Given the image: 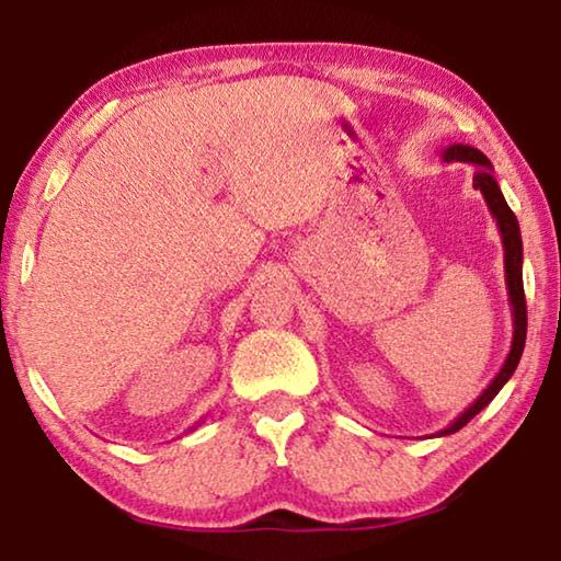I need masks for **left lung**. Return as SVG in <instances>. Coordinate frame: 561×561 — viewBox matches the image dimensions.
Segmentation results:
<instances>
[{
    "label": "left lung",
    "mask_w": 561,
    "mask_h": 561,
    "mask_svg": "<svg viewBox=\"0 0 561 561\" xmlns=\"http://www.w3.org/2000/svg\"><path fill=\"white\" fill-rule=\"evenodd\" d=\"M443 161H458V163H471L476 173H473V188H479L483 194V201H486L491 216L496 219V227L501 233V244H504V274H506V289H508V305H512V320H514V334H512V350H508L504 365L496 373V378L489 382V388L481 392L479 398L473 400L466 411L456 417L454 423H448L446 428L438 431L436 436H450V433L461 431L463 425L471 421L473 415H479L483 408H486L491 400L499 396V390L506 386L508 378H512L516 365L522 360L524 353V342H526V299H524V279H522V262H524V252H522V231H519V221L512 208H508L504 194H501L499 183L494 179V165L486 156L481 153L479 148L463 146V144H454L446 150H440Z\"/></svg>",
    "instance_id": "obj_1"
}]
</instances>
